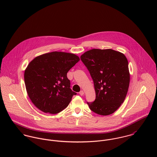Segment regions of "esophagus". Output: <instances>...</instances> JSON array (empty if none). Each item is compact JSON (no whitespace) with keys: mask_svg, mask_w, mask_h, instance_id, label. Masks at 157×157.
Here are the masks:
<instances>
[{"mask_svg":"<svg viewBox=\"0 0 157 157\" xmlns=\"http://www.w3.org/2000/svg\"><path fill=\"white\" fill-rule=\"evenodd\" d=\"M79 94H80V95H84V92H83V90H81V91L79 92Z\"/></svg>","mask_w":157,"mask_h":157,"instance_id":"34e87169","label":"esophagus"}]
</instances>
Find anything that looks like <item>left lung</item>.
Instances as JSON below:
<instances>
[{
	"label": "left lung",
	"instance_id": "left-lung-1",
	"mask_svg": "<svg viewBox=\"0 0 157 157\" xmlns=\"http://www.w3.org/2000/svg\"><path fill=\"white\" fill-rule=\"evenodd\" d=\"M93 80L95 100L87 102L90 109L101 115L117 111L123 103L130 74L126 56L111 49H93L80 57Z\"/></svg>",
	"mask_w": 157,
	"mask_h": 157
}]
</instances>
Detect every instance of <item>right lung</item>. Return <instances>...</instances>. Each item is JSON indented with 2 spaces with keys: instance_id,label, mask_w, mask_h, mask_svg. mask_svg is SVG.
I'll return each instance as SVG.
<instances>
[{
  "instance_id": "1",
  "label": "right lung",
  "mask_w": 157,
  "mask_h": 157,
  "mask_svg": "<svg viewBox=\"0 0 157 157\" xmlns=\"http://www.w3.org/2000/svg\"><path fill=\"white\" fill-rule=\"evenodd\" d=\"M80 59L74 54L52 52L34 59L25 71L28 95L45 113L56 114L66 108L77 93L70 88L67 72Z\"/></svg>"
}]
</instances>
